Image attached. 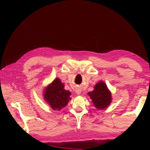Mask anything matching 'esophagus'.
Wrapping results in <instances>:
<instances>
[{"label":"esophagus","mask_w":150,"mask_h":150,"mask_svg":"<svg viewBox=\"0 0 150 150\" xmlns=\"http://www.w3.org/2000/svg\"><path fill=\"white\" fill-rule=\"evenodd\" d=\"M75 92H76V94H77V95H81V91L80 89L76 90Z\"/></svg>","instance_id":"34e87169"}]
</instances>
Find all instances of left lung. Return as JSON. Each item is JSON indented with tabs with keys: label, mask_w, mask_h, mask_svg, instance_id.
I'll return each mask as SVG.
<instances>
[{
	"label": "left lung",
	"mask_w": 150,
	"mask_h": 150,
	"mask_svg": "<svg viewBox=\"0 0 150 150\" xmlns=\"http://www.w3.org/2000/svg\"><path fill=\"white\" fill-rule=\"evenodd\" d=\"M88 95L92 101L93 106L98 110L106 108L112 103V93L106 83L100 81L94 86V90L88 92Z\"/></svg>",
	"instance_id": "left-lung-1"
}]
</instances>
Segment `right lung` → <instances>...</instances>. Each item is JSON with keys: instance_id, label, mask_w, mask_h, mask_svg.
<instances>
[{"instance_id": "1", "label": "right lung", "mask_w": 150, "mask_h": 150, "mask_svg": "<svg viewBox=\"0 0 150 150\" xmlns=\"http://www.w3.org/2000/svg\"><path fill=\"white\" fill-rule=\"evenodd\" d=\"M65 85L59 78H55L43 91L45 103L54 110H60L71 99V93L64 88Z\"/></svg>"}]
</instances>
